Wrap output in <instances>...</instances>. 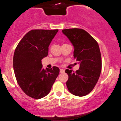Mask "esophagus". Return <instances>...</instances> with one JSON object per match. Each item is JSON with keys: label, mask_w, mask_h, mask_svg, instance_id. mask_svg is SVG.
I'll use <instances>...</instances> for the list:
<instances>
[{"label": "esophagus", "mask_w": 121, "mask_h": 121, "mask_svg": "<svg viewBox=\"0 0 121 121\" xmlns=\"http://www.w3.org/2000/svg\"><path fill=\"white\" fill-rule=\"evenodd\" d=\"M64 72H65L64 69H60V73H64Z\"/></svg>", "instance_id": "obj_1"}]
</instances>
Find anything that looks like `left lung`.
Instances as JSON below:
<instances>
[{
	"label": "left lung",
	"instance_id": "1",
	"mask_svg": "<svg viewBox=\"0 0 121 121\" xmlns=\"http://www.w3.org/2000/svg\"><path fill=\"white\" fill-rule=\"evenodd\" d=\"M62 32L74 46L73 58L80 64L76 72L66 69L69 76L67 88L75 96H85L93 90L101 75L102 59L98 43L82 29H67Z\"/></svg>",
	"mask_w": 121,
	"mask_h": 121
}]
</instances>
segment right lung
Here are the masks:
<instances>
[{"instance_id": "obj_1", "label": "right lung", "mask_w": 121, "mask_h": 121, "mask_svg": "<svg viewBox=\"0 0 121 121\" xmlns=\"http://www.w3.org/2000/svg\"><path fill=\"white\" fill-rule=\"evenodd\" d=\"M58 29H34L27 32L15 49L13 65L22 90L38 99L46 96L59 73V68H42L41 60L48 55L49 46Z\"/></svg>"}]
</instances>
